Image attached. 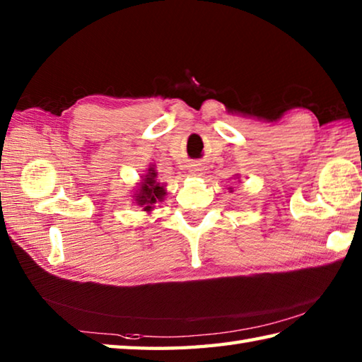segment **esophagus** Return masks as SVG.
Instances as JSON below:
<instances>
[{"mask_svg": "<svg viewBox=\"0 0 362 362\" xmlns=\"http://www.w3.org/2000/svg\"><path fill=\"white\" fill-rule=\"evenodd\" d=\"M189 171L193 174H199V171H201V165L199 163H194V165H189Z\"/></svg>", "mask_w": 362, "mask_h": 362, "instance_id": "34e87169", "label": "esophagus"}]
</instances>
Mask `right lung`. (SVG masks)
Returning <instances> with one entry per match:
<instances>
[{"instance_id": "add662e5", "label": "right lung", "mask_w": 362, "mask_h": 362, "mask_svg": "<svg viewBox=\"0 0 362 362\" xmlns=\"http://www.w3.org/2000/svg\"><path fill=\"white\" fill-rule=\"evenodd\" d=\"M156 175V171L151 168L149 173L144 175L141 187L136 191V196H134L136 205L143 206L144 211L152 210L157 201H161V197L165 196V189L163 187H160V183H157Z\"/></svg>"}]
</instances>
